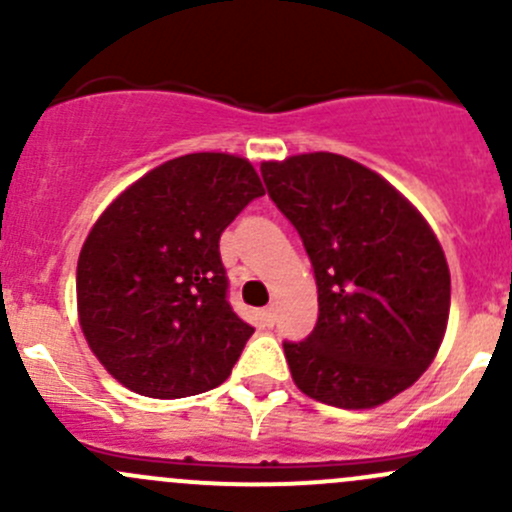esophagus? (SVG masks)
<instances>
[{"label": "esophagus", "instance_id": "esophagus-1", "mask_svg": "<svg viewBox=\"0 0 512 512\" xmlns=\"http://www.w3.org/2000/svg\"><path fill=\"white\" fill-rule=\"evenodd\" d=\"M262 322H265V327H275V322H277V309L272 307H267V309H262Z\"/></svg>", "mask_w": 512, "mask_h": 512}]
</instances>
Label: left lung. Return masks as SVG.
Returning a JSON list of instances; mask_svg holds the SVG:
<instances>
[{
	"label": "left lung",
	"instance_id": "left-lung-1",
	"mask_svg": "<svg viewBox=\"0 0 512 512\" xmlns=\"http://www.w3.org/2000/svg\"><path fill=\"white\" fill-rule=\"evenodd\" d=\"M267 193L302 237L319 317L285 342L294 384L339 409H374L428 369L443 342L451 272L421 213L337 153L262 163Z\"/></svg>",
	"mask_w": 512,
	"mask_h": 512
}]
</instances>
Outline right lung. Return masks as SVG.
<instances>
[{"label": "right lung", "mask_w": 512, "mask_h": 512, "mask_svg": "<svg viewBox=\"0 0 512 512\" xmlns=\"http://www.w3.org/2000/svg\"><path fill=\"white\" fill-rule=\"evenodd\" d=\"M265 195L250 160L190 153L123 190L76 267L79 322L108 374L151 399H183L230 376L255 329L227 302L220 235Z\"/></svg>", "instance_id": "right-lung-1"}]
</instances>
